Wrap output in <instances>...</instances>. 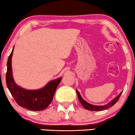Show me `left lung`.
<instances>
[{
    "mask_svg": "<svg viewBox=\"0 0 135 135\" xmlns=\"http://www.w3.org/2000/svg\"><path fill=\"white\" fill-rule=\"evenodd\" d=\"M122 92H123V91H121V92L119 94V95L118 97H115L114 99H113L112 101H110V102H109V104H106V105H105L97 106V105H91V104H88V103L86 102V101L84 100L81 98V97L80 93H79V91L76 90V93L78 95V97L79 100H80V102L81 104V105H83V107L85 109H87V110H92V111H101V110H105V109H109V107L113 106L115 104V103H116L118 101L119 99V97H121V95Z\"/></svg>",
    "mask_w": 135,
    "mask_h": 135,
    "instance_id": "8db88e82",
    "label": "left lung"
}]
</instances>
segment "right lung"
I'll return each mask as SVG.
<instances>
[{"label": "right lung", "mask_w": 135, "mask_h": 135, "mask_svg": "<svg viewBox=\"0 0 135 135\" xmlns=\"http://www.w3.org/2000/svg\"><path fill=\"white\" fill-rule=\"evenodd\" d=\"M13 50L14 48L9 55L7 63L6 79L8 89L19 105L34 111L44 110L52 102L55 90L62 78L51 81L42 89L28 90L21 88L15 83L12 78L11 59Z\"/></svg>", "instance_id": "obj_1"}]
</instances>
